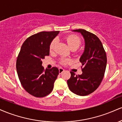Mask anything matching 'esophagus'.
Wrapping results in <instances>:
<instances>
[{"label": "esophagus", "instance_id": "obj_1", "mask_svg": "<svg viewBox=\"0 0 122 122\" xmlns=\"http://www.w3.org/2000/svg\"><path fill=\"white\" fill-rule=\"evenodd\" d=\"M64 71H65V70L63 69V68H59V73H60V74H61L63 72H64Z\"/></svg>", "mask_w": 122, "mask_h": 122}]
</instances>
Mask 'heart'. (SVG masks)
<instances>
[{
    "label": "heart",
    "instance_id": "1",
    "mask_svg": "<svg viewBox=\"0 0 122 122\" xmlns=\"http://www.w3.org/2000/svg\"><path fill=\"white\" fill-rule=\"evenodd\" d=\"M66 41L68 43V45L71 48V49H76L78 48L80 46L81 44V40L80 38L75 35H70L66 38ZM57 43V40L54 39L53 40L51 43L50 45V50L53 51L55 48ZM70 62L69 60L67 59H62L61 60V63L63 64H68Z\"/></svg>",
    "mask_w": 122,
    "mask_h": 122
}]
</instances>
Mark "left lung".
<instances>
[{"label": "left lung", "mask_w": 122, "mask_h": 122, "mask_svg": "<svg viewBox=\"0 0 122 122\" xmlns=\"http://www.w3.org/2000/svg\"><path fill=\"white\" fill-rule=\"evenodd\" d=\"M72 31L80 33L84 39V50L80 58L82 73L76 75L70 72L71 76L67 83L73 93L86 96L94 92L101 83L107 65V56L101 41L95 34L84 29Z\"/></svg>", "instance_id": "left-lung-1"}]
</instances>
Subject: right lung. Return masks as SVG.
I'll list each match as a JSON object with an SVG mask.
<instances>
[{
    "label": "right lung",
    "instance_id": "add662e5",
    "mask_svg": "<svg viewBox=\"0 0 122 122\" xmlns=\"http://www.w3.org/2000/svg\"><path fill=\"white\" fill-rule=\"evenodd\" d=\"M59 32L42 31L33 35L20 48L16 65L18 77L25 90L35 97L49 94L59 74L56 67L45 71L42 66V60L49 56L50 43Z\"/></svg>",
    "mask_w": 122,
    "mask_h": 122
}]
</instances>
